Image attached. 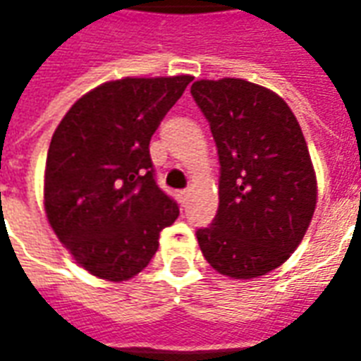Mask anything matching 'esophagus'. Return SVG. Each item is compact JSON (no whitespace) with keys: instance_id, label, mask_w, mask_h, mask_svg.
<instances>
[{"instance_id":"34e87169","label":"esophagus","mask_w":361,"mask_h":361,"mask_svg":"<svg viewBox=\"0 0 361 361\" xmlns=\"http://www.w3.org/2000/svg\"><path fill=\"white\" fill-rule=\"evenodd\" d=\"M178 199H180L181 204L188 203V199H189V191H188V189H183V191H180V193H178Z\"/></svg>"}]
</instances>
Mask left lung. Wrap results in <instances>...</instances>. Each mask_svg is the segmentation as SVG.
I'll use <instances>...</instances> for the list:
<instances>
[{"instance_id": "1", "label": "left lung", "mask_w": 361, "mask_h": 361, "mask_svg": "<svg viewBox=\"0 0 361 361\" xmlns=\"http://www.w3.org/2000/svg\"><path fill=\"white\" fill-rule=\"evenodd\" d=\"M191 94L219 149V211L197 230L209 265L259 279L286 261L317 204V178L294 111L276 92L245 81L193 82Z\"/></svg>"}]
</instances>
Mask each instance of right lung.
<instances>
[{
    "mask_svg": "<svg viewBox=\"0 0 361 361\" xmlns=\"http://www.w3.org/2000/svg\"><path fill=\"white\" fill-rule=\"evenodd\" d=\"M193 81L126 77L82 94L54 131L44 211L75 263L123 282L149 265L180 209L154 181L150 137Z\"/></svg>",
    "mask_w": 361,
    "mask_h": 361,
    "instance_id": "1",
    "label": "right lung"
}]
</instances>
